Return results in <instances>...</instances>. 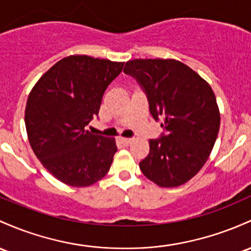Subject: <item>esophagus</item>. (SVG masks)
Returning <instances> with one entry per match:
<instances>
[{"instance_id":"1","label":"esophagus","mask_w":251,"mask_h":251,"mask_svg":"<svg viewBox=\"0 0 251 251\" xmlns=\"http://www.w3.org/2000/svg\"><path fill=\"white\" fill-rule=\"evenodd\" d=\"M119 142L124 145V147H128V145H130L133 140H132L131 138H120Z\"/></svg>"}]
</instances>
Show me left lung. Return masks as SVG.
<instances>
[{"label":"left lung","instance_id":"left-lung-1","mask_svg":"<svg viewBox=\"0 0 251 251\" xmlns=\"http://www.w3.org/2000/svg\"><path fill=\"white\" fill-rule=\"evenodd\" d=\"M124 73L136 78L164 132L150 139V152L139 163L142 173L161 187L186 183L207 161L220 115L210 84L175 59H134Z\"/></svg>","mask_w":251,"mask_h":251}]
</instances>
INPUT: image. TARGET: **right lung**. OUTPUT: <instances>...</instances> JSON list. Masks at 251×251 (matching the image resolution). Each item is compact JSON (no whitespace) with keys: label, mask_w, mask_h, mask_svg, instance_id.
Returning <instances> with one entry per match:
<instances>
[{"label":"right lung","mask_w":251,"mask_h":251,"mask_svg":"<svg viewBox=\"0 0 251 251\" xmlns=\"http://www.w3.org/2000/svg\"><path fill=\"white\" fill-rule=\"evenodd\" d=\"M124 63L70 56L53 65L29 93L25 124L35 156L52 175L73 187H87L108 173L115 140L85 126L98 117L107 87Z\"/></svg>","instance_id":"right-lung-1"}]
</instances>
